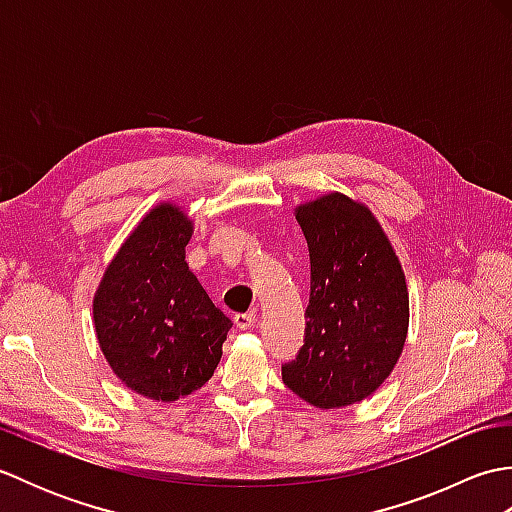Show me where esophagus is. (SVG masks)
Here are the masks:
<instances>
[{"instance_id":"1","label":"esophagus","mask_w":512,"mask_h":512,"mask_svg":"<svg viewBox=\"0 0 512 512\" xmlns=\"http://www.w3.org/2000/svg\"><path fill=\"white\" fill-rule=\"evenodd\" d=\"M257 321V314L255 312H239L235 314V325L239 330H250Z\"/></svg>"}]
</instances>
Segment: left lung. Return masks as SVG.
Returning <instances> with one entry per match:
<instances>
[{
	"mask_svg": "<svg viewBox=\"0 0 512 512\" xmlns=\"http://www.w3.org/2000/svg\"><path fill=\"white\" fill-rule=\"evenodd\" d=\"M295 217L310 250V303L306 339L281 378L312 407L354 405L385 383L405 347V273L365 204L328 193Z\"/></svg>",
	"mask_w": 512,
	"mask_h": 512,
	"instance_id": "left-lung-1",
	"label": "left lung"
}]
</instances>
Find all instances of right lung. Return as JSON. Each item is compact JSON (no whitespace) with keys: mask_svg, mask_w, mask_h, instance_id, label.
<instances>
[{"mask_svg":"<svg viewBox=\"0 0 512 512\" xmlns=\"http://www.w3.org/2000/svg\"><path fill=\"white\" fill-rule=\"evenodd\" d=\"M191 235L180 206L158 204L118 248L94 295L101 352L123 385L149 400L200 389L233 325L184 262Z\"/></svg>","mask_w":512,"mask_h":512,"instance_id":"add662e5","label":"right lung"}]
</instances>
